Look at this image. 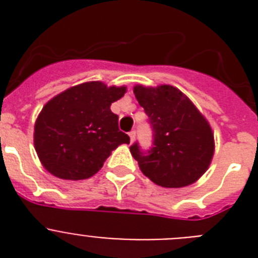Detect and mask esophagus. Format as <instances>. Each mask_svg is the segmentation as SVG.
Returning <instances> with one entry per match:
<instances>
[{
    "mask_svg": "<svg viewBox=\"0 0 258 258\" xmlns=\"http://www.w3.org/2000/svg\"><path fill=\"white\" fill-rule=\"evenodd\" d=\"M129 137H131V142H134V138H136V132L134 131L129 132Z\"/></svg>",
    "mask_w": 258,
    "mask_h": 258,
    "instance_id": "1",
    "label": "esophagus"
}]
</instances>
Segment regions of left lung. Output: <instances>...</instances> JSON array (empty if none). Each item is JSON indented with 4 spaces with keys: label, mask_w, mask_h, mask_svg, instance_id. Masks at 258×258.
I'll list each match as a JSON object with an SVG mask.
<instances>
[{
    "label": "left lung",
    "mask_w": 258,
    "mask_h": 258,
    "mask_svg": "<svg viewBox=\"0 0 258 258\" xmlns=\"http://www.w3.org/2000/svg\"><path fill=\"white\" fill-rule=\"evenodd\" d=\"M134 94L149 116L154 138L147 151L138 142L131 146L142 173L163 187L194 183L208 169L213 157V133L208 121L174 86L137 85Z\"/></svg>",
    "instance_id": "8db88e82"
}]
</instances>
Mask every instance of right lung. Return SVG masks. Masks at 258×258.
Instances as JSON below:
<instances>
[{"label": "right lung", "instance_id": "1", "mask_svg": "<svg viewBox=\"0 0 258 258\" xmlns=\"http://www.w3.org/2000/svg\"><path fill=\"white\" fill-rule=\"evenodd\" d=\"M126 88L92 81L67 89L47 102L35 124V149L47 172L61 179H86L111 152L131 138L118 129L111 103Z\"/></svg>", "mask_w": 258, "mask_h": 258}]
</instances>
